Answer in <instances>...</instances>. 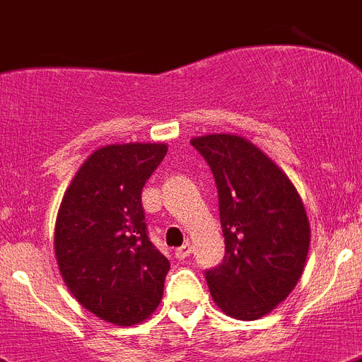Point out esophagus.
<instances>
[{"mask_svg": "<svg viewBox=\"0 0 362 362\" xmlns=\"http://www.w3.org/2000/svg\"><path fill=\"white\" fill-rule=\"evenodd\" d=\"M191 250H192V246H191V243H184V245L180 246V248H177L175 250V255H177V259H187L189 255H191Z\"/></svg>", "mask_w": 362, "mask_h": 362, "instance_id": "esophagus-1", "label": "esophagus"}]
</instances>
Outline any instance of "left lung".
Instances as JSON below:
<instances>
[{
    "label": "left lung",
    "mask_w": 362,
    "mask_h": 362,
    "mask_svg": "<svg viewBox=\"0 0 362 362\" xmlns=\"http://www.w3.org/2000/svg\"><path fill=\"white\" fill-rule=\"evenodd\" d=\"M214 175L225 257L205 273L212 300L232 318L259 320L295 289L310 245L298 191L279 165L234 134L192 137Z\"/></svg>",
    "instance_id": "8db88e82"
}]
</instances>
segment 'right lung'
Returning a JSON list of instances; mask_svg holds the SVG:
<instances>
[{
    "instance_id": "right-lung-1",
    "label": "right lung",
    "mask_w": 362,
    "mask_h": 362,
    "mask_svg": "<svg viewBox=\"0 0 362 362\" xmlns=\"http://www.w3.org/2000/svg\"><path fill=\"white\" fill-rule=\"evenodd\" d=\"M164 143L107 144L86 158L55 223V257L71 295L114 325L143 323L158 307L170 261L146 234L141 192Z\"/></svg>"
}]
</instances>
